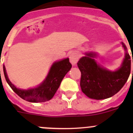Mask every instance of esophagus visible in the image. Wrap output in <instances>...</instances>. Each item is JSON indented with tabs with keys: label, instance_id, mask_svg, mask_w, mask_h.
Here are the masks:
<instances>
[{
	"label": "esophagus",
	"instance_id": "1",
	"mask_svg": "<svg viewBox=\"0 0 133 133\" xmlns=\"http://www.w3.org/2000/svg\"><path fill=\"white\" fill-rule=\"evenodd\" d=\"M78 57L77 54L72 52L69 54V60H70L71 63L73 65H75L78 62Z\"/></svg>",
	"mask_w": 133,
	"mask_h": 133
}]
</instances>
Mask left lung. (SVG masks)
<instances>
[{
    "mask_svg": "<svg viewBox=\"0 0 133 133\" xmlns=\"http://www.w3.org/2000/svg\"><path fill=\"white\" fill-rule=\"evenodd\" d=\"M125 54L121 66L111 71L97 64L95 60V53H85L78 62L81 72L80 87L88 97L95 100H103L117 93L127 82L131 73V57L123 42ZM133 62V58H132ZM133 73V71H132Z\"/></svg>",
    "mask_w": 133,
    "mask_h": 133,
    "instance_id": "obj_1",
    "label": "left lung"
}]
</instances>
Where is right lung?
I'll return each instance as SVG.
<instances>
[{
	"label": "right lung",
	"instance_id": "add662e5",
	"mask_svg": "<svg viewBox=\"0 0 133 133\" xmlns=\"http://www.w3.org/2000/svg\"><path fill=\"white\" fill-rule=\"evenodd\" d=\"M72 65L67 58L55 62L51 65L48 76L38 87L24 90L16 88L9 80L6 68L3 65V71L6 82L17 95L30 102H44L51 100L60 86L65 75L71 68Z\"/></svg>",
	"mask_w": 133,
	"mask_h": 133
}]
</instances>
